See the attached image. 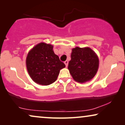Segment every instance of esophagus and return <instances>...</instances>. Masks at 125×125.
<instances>
[{
  "mask_svg": "<svg viewBox=\"0 0 125 125\" xmlns=\"http://www.w3.org/2000/svg\"><path fill=\"white\" fill-rule=\"evenodd\" d=\"M64 64H65V65H66V67H67V66H68V61H67V60H66L65 61V62H64Z\"/></svg>",
  "mask_w": 125,
  "mask_h": 125,
  "instance_id": "obj_1",
  "label": "esophagus"
}]
</instances>
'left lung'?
Listing matches in <instances>:
<instances>
[{"instance_id":"8db88e82","label":"left lung","mask_w":125,"mask_h":125,"mask_svg":"<svg viewBox=\"0 0 125 125\" xmlns=\"http://www.w3.org/2000/svg\"><path fill=\"white\" fill-rule=\"evenodd\" d=\"M98 66V56L90 48L72 49L68 68L76 81L83 83L90 81L97 73Z\"/></svg>"}]
</instances>
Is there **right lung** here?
I'll use <instances>...</instances> for the list:
<instances>
[{
	"instance_id": "1",
	"label": "right lung",
	"mask_w": 125,
	"mask_h": 125,
	"mask_svg": "<svg viewBox=\"0 0 125 125\" xmlns=\"http://www.w3.org/2000/svg\"><path fill=\"white\" fill-rule=\"evenodd\" d=\"M53 45L40 42L28 53L27 69L32 80L42 85H48L57 80L60 70L65 67L54 54Z\"/></svg>"
}]
</instances>
